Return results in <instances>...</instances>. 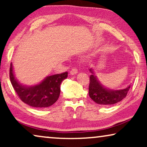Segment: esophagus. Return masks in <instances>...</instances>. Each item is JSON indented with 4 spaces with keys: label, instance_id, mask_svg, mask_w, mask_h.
<instances>
[{
    "label": "esophagus",
    "instance_id": "obj_1",
    "mask_svg": "<svg viewBox=\"0 0 147 147\" xmlns=\"http://www.w3.org/2000/svg\"><path fill=\"white\" fill-rule=\"evenodd\" d=\"M69 73H70V74H71V75H76V74L78 73V69L75 67L72 68Z\"/></svg>",
    "mask_w": 147,
    "mask_h": 147
}]
</instances>
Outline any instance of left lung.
Segmentation results:
<instances>
[{
  "label": "left lung",
  "instance_id": "8db88e82",
  "mask_svg": "<svg viewBox=\"0 0 147 147\" xmlns=\"http://www.w3.org/2000/svg\"><path fill=\"white\" fill-rule=\"evenodd\" d=\"M90 71L92 75L90 77L89 96L96 103L101 105H113L121 101L127 95L130 85L122 90L108 89L100 83L92 68L90 69Z\"/></svg>",
  "mask_w": 147,
  "mask_h": 147
}]
</instances>
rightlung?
<instances>
[{
	"label": "right lung",
	"instance_id": "right-lung-1",
	"mask_svg": "<svg viewBox=\"0 0 147 147\" xmlns=\"http://www.w3.org/2000/svg\"><path fill=\"white\" fill-rule=\"evenodd\" d=\"M9 76L14 90L24 103L32 107L43 108L53 105L58 100L60 85L67 78V72L47 76L37 85L27 86L22 85L16 79L11 63Z\"/></svg>",
	"mask_w": 147,
	"mask_h": 147
}]
</instances>
